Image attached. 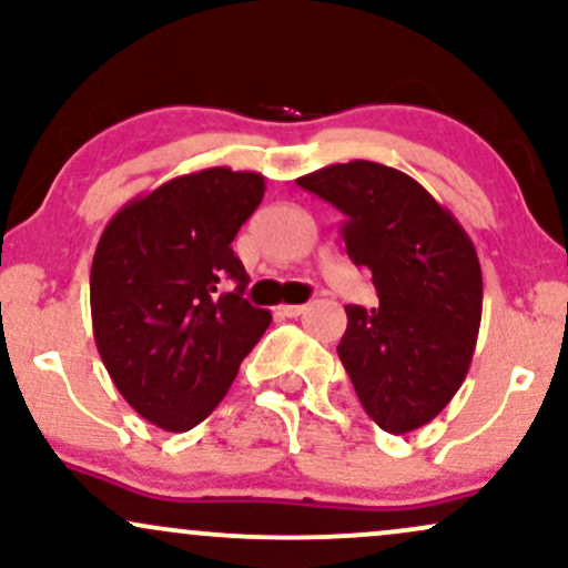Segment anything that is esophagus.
Masks as SVG:
<instances>
[{"label": "esophagus", "instance_id": "34e87169", "mask_svg": "<svg viewBox=\"0 0 568 568\" xmlns=\"http://www.w3.org/2000/svg\"><path fill=\"white\" fill-rule=\"evenodd\" d=\"M277 310H280V315H285V317H298V315H304L306 304H280Z\"/></svg>", "mask_w": 568, "mask_h": 568}]
</instances>
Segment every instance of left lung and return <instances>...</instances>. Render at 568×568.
I'll return each mask as SVG.
<instances>
[{"instance_id": "left-lung-1", "label": "left lung", "mask_w": 568, "mask_h": 568, "mask_svg": "<svg viewBox=\"0 0 568 568\" xmlns=\"http://www.w3.org/2000/svg\"><path fill=\"white\" fill-rule=\"evenodd\" d=\"M296 184L344 213L347 256L374 275L379 306H344L336 347L363 408L393 435L427 425L462 387L478 342L473 240L425 186L379 162H338Z\"/></svg>"}]
</instances>
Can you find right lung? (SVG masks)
<instances>
[{"mask_svg":"<svg viewBox=\"0 0 568 568\" xmlns=\"http://www.w3.org/2000/svg\"><path fill=\"white\" fill-rule=\"evenodd\" d=\"M264 175L207 168L128 202L98 240L90 312L114 387L168 433L200 425L232 387L272 315L247 304L232 240ZM226 278L239 288L221 294Z\"/></svg>","mask_w":568,"mask_h":568,"instance_id":"obj_1","label":"right lung"}]
</instances>
